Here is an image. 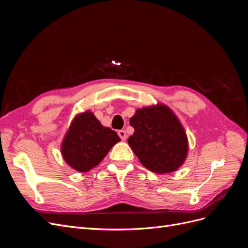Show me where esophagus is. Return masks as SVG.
<instances>
[{
    "instance_id": "esophagus-1",
    "label": "esophagus",
    "mask_w": 248,
    "mask_h": 248,
    "mask_svg": "<svg viewBox=\"0 0 248 248\" xmlns=\"http://www.w3.org/2000/svg\"><path fill=\"white\" fill-rule=\"evenodd\" d=\"M118 136L120 137V139H121L122 140H125L127 139V134H126L125 130H119L118 131Z\"/></svg>"
}]
</instances>
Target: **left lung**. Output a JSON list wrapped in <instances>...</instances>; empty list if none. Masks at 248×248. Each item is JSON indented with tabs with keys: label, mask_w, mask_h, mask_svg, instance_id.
<instances>
[{
	"label": "left lung",
	"mask_w": 248,
	"mask_h": 248,
	"mask_svg": "<svg viewBox=\"0 0 248 248\" xmlns=\"http://www.w3.org/2000/svg\"><path fill=\"white\" fill-rule=\"evenodd\" d=\"M134 128L128 144L142 166L157 174L181 167L188 152L183 126L168 107L157 104L142 108L130 118Z\"/></svg>",
	"instance_id": "1"
}]
</instances>
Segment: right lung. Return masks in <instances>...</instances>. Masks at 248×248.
Segmentation results:
<instances>
[{
	"label": "right lung",
	"mask_w": 248,
	"mask_h": 248,
	"mask_svg": "<svg viewBox=\"0 0 248 248\" xmlns=\"http://www.w3.org/2000/svg\"><path fill=\"white\" fill-rule=\"evenodd\" d=\"M120 141L116 131L104 127L91 111H85L72 121L63 140L61 151L65 161L78 171L96 167L111 147Z\"/></svg>",
	"instance_id": "obj_1"
}]
</instances>
